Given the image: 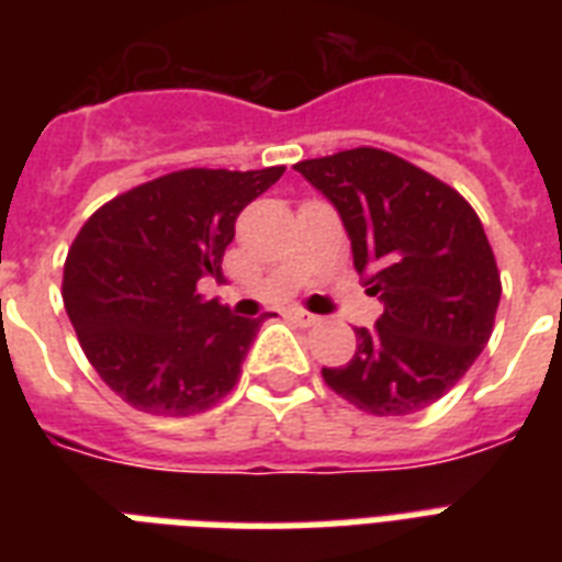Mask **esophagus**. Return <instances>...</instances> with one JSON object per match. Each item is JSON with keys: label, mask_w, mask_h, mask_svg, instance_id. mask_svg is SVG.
<instances>
[{"label": "esophagus", "mask_w": 562, "mask_h": 562, "mask_svg": "<svg viewBox=\"0 0 562 562\" xmlns=\"http://www.w3.org/2000/svg\"><path fill=\"white\" fill-rule=\"evenodd\" d=\"M289 317L300 326H317V324H321V317L312 315V312H306V308H291Z\"/></svg>", "instance_id": "esophagus-1"}]
</instances>
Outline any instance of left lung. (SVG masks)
Returning <instances> with one entry per match:
<instances>
[{"instance_id":"1","label":"left lung","mask_w":562,"mask_h":562,"mask_svg":"<svg viewBox=\"0 0 562 562\" xmlns=\"http://www.w3.org/2000/svg\"><path fill=\"white\" fill-rule=\"evenodd\" d=\"M294 169L333 203L352 265L384 303L375 329L326 384L375 417L437 402L487 347L502 280L470 203L443 180L379 148H352Z\"/></svg>"}]
</instances>
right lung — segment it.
I'll list each match as a JSON object with an SVG mask.
<instances>
[{"mask_svg": "<svg viewBox=\"0 0 562 562\" xmlns=\"http://www.w3.org/2000/svg\"><path fill=\"white\" fill-rule=\"evenodd\" d=\"M187 169L92 212L64 265V306L95 373L127 405L160 417L212 408L238 382L262 317L203 300L221 280L238 212L282 178Z\"/></svg>", "mask_w": 562, "mask_h": 562, "instance_id": "add662e5", "label": "right lung"}]
</instances>
